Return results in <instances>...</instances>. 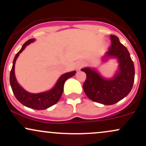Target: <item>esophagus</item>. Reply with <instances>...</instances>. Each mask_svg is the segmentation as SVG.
I'll return each mask as SVG.
<instances>
[{"instance_id": "obj_1", "label": "esophagus", "mask_w": 146, "mask_h": 146, "mask_svg": "<svg viewBox=\"0 0 146 146\" xmlns=\"http://www.w3.org/2000/svg\"><path fill=\"white\" fill-rule=\"evenodd\" d=\"M83 65H84V64H83L82 63H78V64H77V65H76V68H77V70H80V68L82 67Z\"/></svg>"}]
</instances>
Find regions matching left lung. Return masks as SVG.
Masks as SVG:
<instances>
[{
	"instance_id": "obj_1",
	"label": "left lung",
	"mask_w": 146,
	"mask_h": 146,
	"mask_svg": "<svg viewBox=\"0 0 146 146\" xmlns=\"http://www.w3.org/2000/svg\"><path fill=\"white\" fill-rule=\"evenodd\" d=\"M110 39L111 46L106 56L117 58L119 62V71L114 78L107 80L89 68L81 69L86 74L83 88L87 97L104 105L114 104L126 97L135 80V66L128 49L120 42L118 37L110 36Z\"/></svg>"
}]
</instances>
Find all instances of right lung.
<instances>
[{
	"instance_id": "add662e5",
	"label": "right lung",
	"mask_w": 146,
	"mask_h": 146,
	"mask_svg": "<svg viewBox=\"0 0 146 146\" xmlns=\"http://www.w3.org/2000/svg\"><path fill=\"white\" fill-rule=\"evenodd\" d=\"M33 41H34L33 38L27 41L23 45L21 49L16 53L14 61H13L12 68H11V72H10L9 81L11 89H12L15 97L22 104L28 107V108H32V109L44 110L51 107V106L56 104L57 102L59 101L62 95L64 84L65 81L67 79L73 77L75 74L76 71H74L69 72V73H66L62 75L58 80V82L56 83L54 88H52L49 91L38 93V94H32V93L27 92L18 84L17 81H16L14 74L15 63H16V60L17 59L18 56L25 49L27 45L30 44Z\"/></svg>"
}]
</instances>
